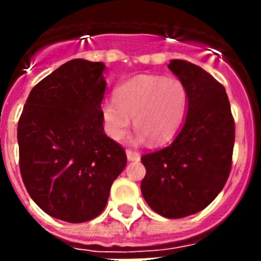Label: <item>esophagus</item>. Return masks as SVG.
Masks as SVG:
<instances>
[{"mask_svg":"<svg viewBox=\"0 0 261 261\" xmlns=\"http://www.w3.org/2000/svg\"><path fill=\"white\" fill-rule=\"evenodd\" d=\"M126 154H127V160H128V161H138V160L141 159V155H139L138 151L131 150V149H128V150L126 151Z\"/></svg>","mask_w":261,"mask_h":261,"instance_id":"1","label":"esophagus"}]
</instances>
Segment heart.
I'll return each instance as SVG.
<instances>
[{
	"label": "heart",
	"mask_w": 261,
	"mask_h": 261,
	"mask_svg": "<svg viewBox=\"0 0 261 261\" xmlns=\"http://www.w3.org/2000/svg\"><path fill=\"white\" fill-rule=\"evenodd\" d=\"M187 101V88L178 79L141 74L116 89V100L102 102V119L111 138L122 139L134 118L135 128L150 142L160 143L174 134Z\"/></svg>",
	"instance_id": "1"
}]
</instances>
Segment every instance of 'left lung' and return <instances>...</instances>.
Instances as JSON below:
<instances>
[{"label":"left lung","mask_w":261,"mask_h":261,"mask_svg":"<svg viewBox=\"0 0 261 261\" xmlns=\"http://www.w3.org/2000/svg\"><path fill=\"white\" fill-rule=\"evenodd\" d=\"M168 67L187 88L186 122L169 146L142 155L141 191L151 210L176 219L206 208L226 184L234 119L226 90L213 75L181 59Z\"/></svg>","instance_id":"8db88e82"}]
</instances>
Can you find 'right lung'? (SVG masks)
Masks as SVG:
<instances>
[{
	"instance_id": "add662e5",
	"label": "right lung",
	"mask_w": 261,
	"mask_h": 261,
	"mask_svg": "<svg viewBox=\"0 0 261 261\" xmlns=\"http://www.w3.org/2000/svg\"><path fill=\"white\" fill-rule=\"evenodd\" d=\"M104 69L85 59L63 63L31 90L18 120L22 182L44 213L66 222L101 214L127 163L104 134Z\"/></svg>"
}]
</instances>
